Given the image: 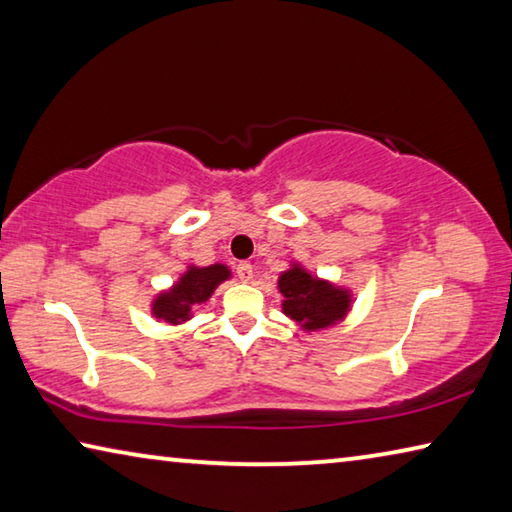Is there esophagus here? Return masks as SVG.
Masks as SVG:
<instances>
[{
  "label": "esophagus",
  "mask_w": 512,
  "mask_h": 512,
  "mask_svg": "<svg viewBox=\"0 0 512 512\" xmlns=\"http://www.w3.org/2000/svg\"><path fill=\"white\" fill-rule=\"evenodd\" d=\"M237 275H239L241 282H253V264L241 262V264L237 266Z\"/></svg>",
  "instance_id": "1"
}]
</instances>
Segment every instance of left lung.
I'll return each instance as SVG.
<instances>
[{
  "label": "left lung",
  "mask_w": 512,
  "mask_h": 512,
  "mask_svg": "<svg viewBox=\"0 0 512 512\" xmlns=\"http://www.w3.org/2000/svg\"><path fill=\"white\" fill-rule=\"evenodd\" d=\"M277 291L282 296V314L307 334L341 325L354 307L352 289L314 275L296 259L277 277Z\"/></svg>",
  "instance_id": "8db88e82"
}]
</instances>
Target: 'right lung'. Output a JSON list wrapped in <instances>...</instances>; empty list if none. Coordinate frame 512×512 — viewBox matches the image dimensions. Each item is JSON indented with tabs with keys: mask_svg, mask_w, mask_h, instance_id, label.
Here are the masks:
<instances>
[{
	"mask_svg": "<svg viewBox=\"0 0 512 512\" xmlns=\"http://www.w3.org/2000/svg\"><path fill=\"white\" fill-rule=\"evenodd\" d=\"M230 277L232 271L228 264H189L171 287L158 291L151 298V316L158 320V323L171 327L185 325L194 318L196 307L205 305V302L214 296V291L219 289L225 280H230Z\"/></svg>",
	"mask_w": 512,
	"mask_h": 512,
	"instance_id": "add662e5",
	"label": "right lung"
}]
</instances>
